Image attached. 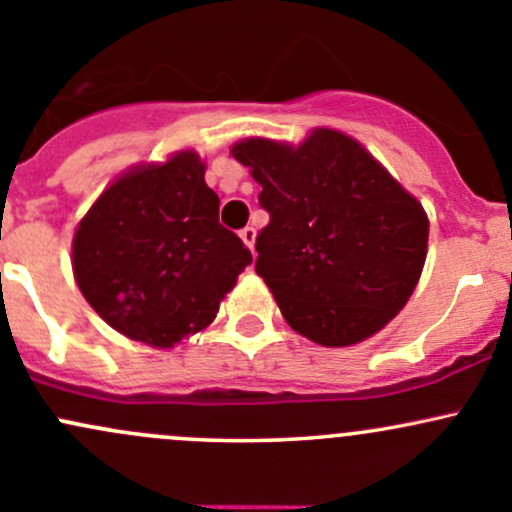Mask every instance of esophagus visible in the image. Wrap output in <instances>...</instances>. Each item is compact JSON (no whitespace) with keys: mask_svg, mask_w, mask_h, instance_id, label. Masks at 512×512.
Returning <instances> with one entry per match:
<instances>
[{"mask_svg":"<svg viewBox=\"0 0 512 512\" xmlns=\"http://www.w3.org/2000/svg\"><path fill=\"white\" fill-rule=\"evenodd\" d=\"M239 236H241V241H244V244L249 246L251 251H254V244H256V229H254V226H246V229H241Z\"/></svg>","mask_w":512,"mask_h":512,"instance_id":"obj_1","label":"esophagus"}]
</instances>
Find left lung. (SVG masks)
I'll use <instances>...</instances> for the list:
<instances>
[{
  "mask_svg": "<svg viewBox=\"0 0 512 512\" xmlns=\"http://www.w3.org/2000/svg\"><path fill=\"white\" fill-rule=\"evenodd\" d=\"M231 155L261 184L271 221L256 239V273L295 333L347 347L394 320L424 271L429 217L419 199L333 128L298 145L244 138Z\"/></svg>",
  "mask_w": 512,
  "mask_h": 512,
  "instance_id": "left-lung-1",
  "label": "left lung"
}]
</instances>
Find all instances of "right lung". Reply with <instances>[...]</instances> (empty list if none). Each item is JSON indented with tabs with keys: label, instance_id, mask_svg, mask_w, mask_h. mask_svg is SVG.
<instances>
[{
	"label": "right lung",
	"instance_id": "obj_1",
	"mask_svg": "<svg viewBox=\"0 0 512 512\" xmlns=\"http://www.w3.org/2000/svg\"><path fill=\"white\" fill-rule=\"evenodd\" d=\"M194 150L140 162L118 175L76 224L78 291L120 335L170 350L202 333L251 263L219 224V197Z\"/></svg>",
	"mask_w": 512,
	"mask_h": 512
}]
</instances>
